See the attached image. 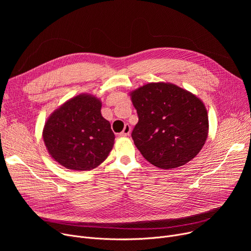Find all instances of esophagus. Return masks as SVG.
Wrapping results in <instances>:
<instances>
[{
    "mask_svg": "<svg viewBox=\"0 0 251 251\" xmlns=\"http://www.w3.org/2000/svg\"><path fill=\"white\" fill-rule=\"evenodd\" d=\"M130 132H131V127L128 124H126L123 131L120 133V136H128L130 134Z\"/></svg>",
    "mask_w": 251,
    "mask_h": 251,
    "instance_id": "1",
    "label": "esophagus"
}]
</instances>
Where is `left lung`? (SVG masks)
Masks as SVG:
<instances>
[{
	"label": "left lung",
	"mask_w": 251,
	"mask_h": 251,
	"mask_svg": "<svg viewBox=\"0 0 251 251\" xmlns=\"http://www.w3.org/2000/svg\"><path fill=\"white\" fill-rule=\"evenodd\" d=\"M138 123L132 131L144 159L161 169L187 164L204 146L207 111L190 91L169 82H151L130 92Z\"/></svg>",
	"instance_id": "1"
}]
</instances>
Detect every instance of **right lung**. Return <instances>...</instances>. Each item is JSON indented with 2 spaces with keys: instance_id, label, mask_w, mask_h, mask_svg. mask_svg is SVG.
<instances>
[{
  "instance_id": "1",
  "label": "right lung",
  "mask_w": 251,
  "mask_h": 251,
  "mask_svg": "<svg viewBox=\"0 0 251 251\" xmlns=\"http://www.w3.org/2000/svg\"><path fill=\"white\" fill-rule=\"evenodd\" d=\"M100 109V100L81 94L64 102L48 118L44 141L50 156L61 166L89 171L107 159L115 134Z\"/></svg>"
}]
</instances>
